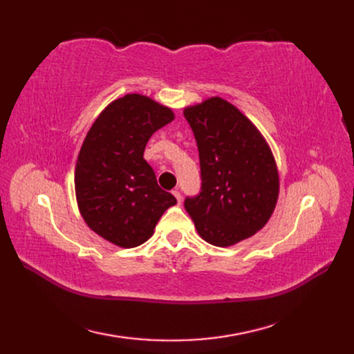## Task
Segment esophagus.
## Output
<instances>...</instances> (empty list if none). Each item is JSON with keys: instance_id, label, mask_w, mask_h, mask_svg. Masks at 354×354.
<instances>
[{"instance_id": "1", "label": "esophagus", "mask_w": 354, "mask_h": 354, "mask_svg": "<svg viewBox=\"0 0 354 354\" xmlns=\"http://www.w3.org/2000/svg\"><path fill=\"white\" fill-rule=\"evenodd\" d=\"M173 195L176 196V199H177V202L178 203H181V201H183V199H181V194H180V192L176 189V190H173Z\"/></svg>"}]
</instances>
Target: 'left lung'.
I'll return each mask as SVG.
<instances>
[{"label": "left lung", "instance_id": "1", "mask_svg": "<svg viewBox=\"0 0 354 354\" xmlns=\"http://www.w3.org/2000/svg\"><path fill=\"white\" fill-rule=\"evenodd\" d=\"M194 130L202 192L185 208L199 236L227 248L270 220L279 198V171L257 125L226 99L214 95L183 109Z\"/></svg>", "mask_w": 354, "mask_h": 354}]
</instances>
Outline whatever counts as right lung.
<instances>
[{"instance_id":"obj_1","label":"right lung","mask_w":354,"mask_h":354,"mask_svg":"<svg viewBox=\"0 0 354 354\" xmlns=\"http://www.w3.org/2000/svg\"><path fill=\"white\" fill-rule=\"evenodd\" d=\"M176 118L145 94L111 102L85 136L75 165V196L85 224L121 248H136L177 203L162 190L145 158L151 136Z\"/></svg>"}]
</instances>
